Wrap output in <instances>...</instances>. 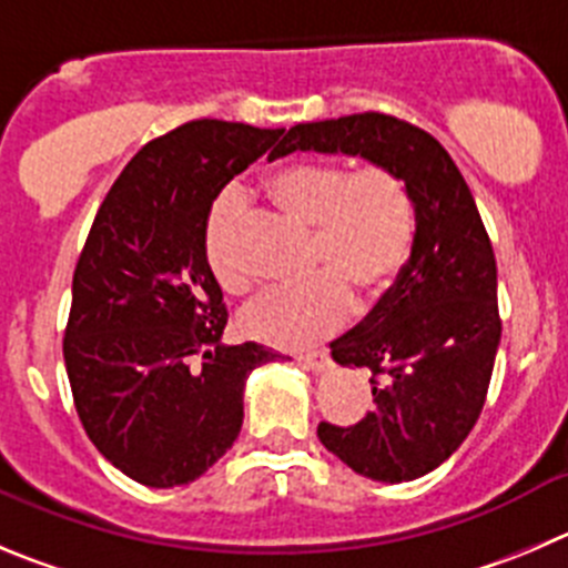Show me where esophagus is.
<instances>
[{
	"instance_id": "1",
	"label": "esophagus",
	"mask_w": 568,
	"mask_h": 568,
	"mask_svg": "<svg viewBox=\"0 0 568 568\" xmlns=\"http://www.w3.org/2000/svg\"><path fill=\"white\" fill-rule=\"evenodd\" d=\"M298 365L304 371H310V374L321 376V374H326L328 365H332V359H328L326 351H315V354H301Z\"/></svg>"
}]
</instances>
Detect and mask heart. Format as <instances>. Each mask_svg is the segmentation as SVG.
<instances>
[{"label": "heart", "instance_id": "obj_1", "mask_svg": "<svg viewBox=\"0 0 568 568\" xmlns=\"http://www.w3.org/2000/svg\"><path fill=\"white\" fill-rule=\"evenodd\" d=\"M270 197L295 223L315 229L310 267L321 270L301 284L270 287L245 306L240 323L247 337L275 348H306L339 328L351 295L368 304L385 295L413 245V200L393 170L334 161L281 166L267 181ZM242 192L225 186L214 197L203 231V251L217 284L245 290L247 275L234 251Z\"/></svg>", "mask_w": 568, "mask_h": 568}]
</instances>
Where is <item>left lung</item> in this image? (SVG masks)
Listing matches in <instances>:
<instances>
[{
	"label": "left lung",
	"mask_w": 568,
	"mask_h": 568,
	"mask_svg": "<svg viewBox=\"0 0 568 568\" xmlns=\"http://www.w3.org/2000/svg\"><path fill=\"white\" fill-rule=\"evenodd\" d=\"M359 155L396 172L415 234L396 287L334 339L332 359L374 374V409L354 426H317L351 471L413 483L449 460L483 413L501 323L496 258L471 189L437 139L387 113H351L290 128L278 155Z\"/></svg>",
	"instance_id": "left-lung-1"
}]
</instances>
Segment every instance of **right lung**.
I'll list each match as a JSON object with an SVG mask.
<instances>
[{"label":"right lung","instance_id":"add662e5","mask_svg":"<svg viewBox=\"0 0 568 568\" xmlns=\"http://www.w3.org/2000/svg\"><path fill=\"white\" fill-rule=\"evenodd\" d=\"M284 128L194 119L144 144L97 212L72 278L63 359L85 435L148 488L206 474L242 429L247 376L281 354L225 345L203 251L209 209Z\"/></svg>","mask_w":568,"mask_h":568}]
</instances>
